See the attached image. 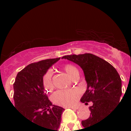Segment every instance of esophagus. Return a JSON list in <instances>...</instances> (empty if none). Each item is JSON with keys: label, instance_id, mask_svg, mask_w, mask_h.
Segmentation results:
<instances>
[{"label": "esophagus", "instance_id": "esophagus-1", "mask_svg": "<svg viewBox=\"0 0 131 131\" xmlns=\"http://www.w3.org/2000/svg\"><path fill=\"white\" fill-rule=\"evenodd\" d=\"M69 108H71L72 110H78L79 107H69Z\"/></svg>", "mask_w": 131, "mask_h": 131}]
</instances>
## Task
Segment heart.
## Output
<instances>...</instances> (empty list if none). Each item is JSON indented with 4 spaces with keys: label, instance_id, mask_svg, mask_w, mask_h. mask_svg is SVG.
<instances>
[{
    "label": "heart",
    "instance_id": "heart-1",
    "mask_svg": "<svg viewBox=\"0 0 131 131\" xmlns=\"http://www.w3.org/2000/svg\"><path fill=\"white\" fill-rule=\"evenodd\" d=\"M63 69L72 79L78 73V69L73 64H66L63 66ZM42 84L47 92L51 91L53 88L52 82V72L48 70L42 77ZM80 95L78 90H58L51 96L52 101L56 105L61 106H71L75 103Z\"/></svg>",
    "mask_w": 131,
    "mask_h": 131
}]
</instances>
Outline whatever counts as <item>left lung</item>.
<instances>
[{
    "label": "left lung",
    "instance_id": "obj_1",
    "mask_svg": "<svg viewBox=\"0 0 131 131\" xmlns=\"http://www.w3.org/2000/svg\"><path fill=\"white\" fill-rule=\"evenodd\" d=\"M62 58L77 64L84 71L87 83L81 102H92L87 120L82 121L84 128L103 120L114 110L122 96V80L115 68L105 60L92 53L64 56Z\"/></svg>",
    "mask_w": 131,
    "mask_h": 131
}]
</instances>
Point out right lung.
<instances>
[{
    "label": "right lung",
    "instance_id": "add662e5",
    "mask_svg": "<svg viewBox=\"0 0 131 131\" xmlns=\"http://www.w3.org/2000/svg\"><path fill=\"white\" fill-rule=\"evenodd\" d=\"M60 59L30 64L17 73L13 84L15 108L26 119L44 128L45 131H60L61 115L64 110L52 105L42 84L44 73Z\"/></svg>",
    "mask_w": 131,
    "mask_h": 131
}]
</instances>
